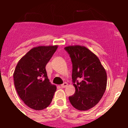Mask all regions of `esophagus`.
<instances>
[{
	"label": "esophagus",
	"mask_w": 128,
	"mask_h": 128,
	"mask_svg": "<svg viewBox=\"0 0 128 128\" xmlns=\"http://www.w3.org/2000/svg\"><path fill=\"white\" fill-rule=\"evenodd\" d=\"M67 85H68L67 82H63L62 84H61V86H62V88H65V87H66Z\"/></svg>",
	"instance_id": "34e87169"
}]
</instances>
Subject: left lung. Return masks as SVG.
I'll list each match as a JSON object with an SVG mask.
<instances>
[{
  "mask_svg": "<svg viewBox=\"0 0 128 128\" xmlns=\"http://www.w3.org/2000/svg\"><path fill=\"white\" fill-rule=\"evenodd\" d=\"M72 63V79L75 94L70 96L76 109L86 111L96 106L101 99L107 84V75L99 59L84 46L65 47ZM80 78L79 82L77 78Z\"/></svg>",
  "mask_w": 128,
  "mask_h": 128,
  "instance_id": "left-lung-1",
  "label": "left lung"
}]
</instances>
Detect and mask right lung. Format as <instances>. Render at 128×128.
Segmentation results:
<instances>
[{
	"instance_id": "obj_1",
	"label": "right lung",
	"mask_w": 128,
	"mask_h": 128,
	"mask_svg": "<svg viewBox=\"0 0 128 128\" xmlns=\"http://www.w3.org/2000/svg\"><path fill=\"white\" fill-rule=\"evenodd\" d=\"M58 46H38L20 59L13 73L14 86L19 97L29 108L42 110L49 106L56 86L47 77L46 66Z\"/></svg>"
}]
</instances>
